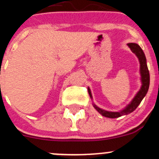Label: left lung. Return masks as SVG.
<instances>
[{
  "mask_svg": "<svg viewBox=\"0 0 159 159\" xmlns=\"http://www.w3.org/2000/svg\"><path fill=\"white\" fill-rule=\"evenodd\" d=\"M128 46L129 47L130 49L131 50V52L137 56V58L138 59L140 64V76H141V86L140 87V89L138 91L135 96L134 97V98L131 100V101L125 107V108H123L122 110L119 111H105V110L101 109L99 107H97L95 103L93 101V97L92 93H91V90L89 89V87L88 86V93H89V95L90 97L91 100L93 102V107L101 114L102 116L105 117H108V118H117V117H120L121 116L124 115H128V114L132 113L135 109L138 107V105L141 103V100H143L144 97L147 94L148 90L149 88V83H150V76H149V71L148 69L147 66V60H146L145 55H144V52L141 49V47L136 43H128Z\"/></svg>",
  "mask_w": 159,
  "mask_h": 159,
  "instance_id": "1",
  "label": "left lung"
}]
</instances>
